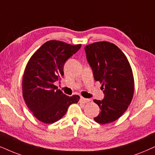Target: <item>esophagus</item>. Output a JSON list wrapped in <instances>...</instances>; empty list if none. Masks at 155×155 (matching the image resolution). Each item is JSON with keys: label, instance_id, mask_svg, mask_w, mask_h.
<instances>
[{"label": "esophagus", "instance_id": "1", "mask_svg": "<svg viewBox=\"0 0 155 155\" xmlns=\"http://www.w3.org/2000/svg\"><path fill=\"white\" fill-rule=\"evenodd\" d=\"M90 101V99H86V98H84L81 97V98H80V101L82 103H87V102H89V101Z\"/></svg>", "mask_w": 155, "mask_h": 155}]
</instances>
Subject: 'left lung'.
<instances>
[{"label":"left lung","mask_w":155,"mask_h":155,"mask_svg":"<svg viewBox=\"0 0 155 155\" xmlns=\"http://www.w3.org/2000/svg\"><path fill=\"white\" fill-rule=\"evenodd\" d=\"M87 59L96 81H100L104 97L94 99L99 114L94 118L105 124L118 119L128 108L134 95L132 68L126 56L116 45L107 41L85 46Z\"/></svg>","instance_id":"obj_1"}]
</instances>
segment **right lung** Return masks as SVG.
<instances>
[{"label":"right lung","instance_id":"1","mask_svg":"<svg viewBox=\"0 0 155 155\" xmlns=\"http://www.w3.org/2000/svg\"><path fill=\"white\" fill-rule=\"evenodd\" d=\"M81 47V44L48 41L34 53L27 64L23 76V99L34 117L45 124L59 120L68 107L79 100V96L68 97L61 90H56L54 82L61 79L66 61Z\"/></svg>","mask_w":155,"mask_h":155}]
</instances>
